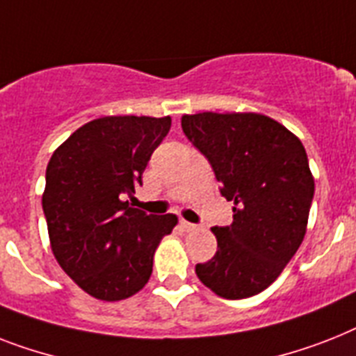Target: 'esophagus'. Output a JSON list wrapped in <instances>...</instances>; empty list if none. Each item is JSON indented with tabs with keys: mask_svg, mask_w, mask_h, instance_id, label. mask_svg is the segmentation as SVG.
I'll list each match as a JSON object with an SVG mask.
<instances>
[{
	"mask_svg": "<svg viewBox=\"0 0 356 356\" xmlns=\"http://www.w3.org/2000/svg\"><path fill=\"white\" fill-rule=\"evenodd\" d=\"M181 228H183L184 232H192V230H197V225L193 223H188V221H181Z\"/></svg>",
	"mask_w": 356,
	"mask_h": 356,
	"instance_id": "1",
	"label": "esophagus"
}]
</instances>
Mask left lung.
I'll use <instances>...</instances> for the list:
<instances>
[{"label": "left lung", "instance_id": "8db88e82", "mask_svg": "<svg viewBox=\"0 0 356 356\" xmlns=\"http://www.w3.org/2000/svg\"><path fill=\"white\" fill-rule=\"evenodd\" d=\"M181 126L234 201L232 225L212 228L218 252L195 274L221 298L261 293L307 232L314 177L302 140L261 113H195Z\"/></svg>", "mask_w": 356, "mask_h": 356}]
</instances>
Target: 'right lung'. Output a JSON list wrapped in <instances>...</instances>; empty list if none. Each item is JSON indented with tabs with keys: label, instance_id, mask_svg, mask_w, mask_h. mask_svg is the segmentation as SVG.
<instances>
[{
	"label": "right lung",
	"instance_id": "obj_1",
	"mask_svg": "<svg viewBox=\"0 0 356 356\" xmlns=\"http://www.w3.org/2000/svg\"><path fill=\"white\" fill-rule=\"evenodd\" d=\"M170 117L113 115L83 124L54 149L42 207L51 250L83 293L102 302L137 294L148 283L153 254L177 225L175 213L129 207Z\"/></svg>",
	"mask_w": 356,
	"mask_h": 356
}]
</instances>
